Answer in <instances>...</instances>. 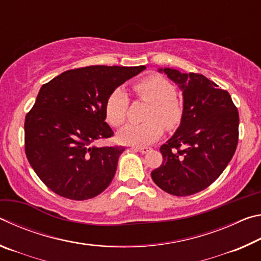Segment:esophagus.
I'll use <instances>...</instances> for the list:
<instances>
[{
    "label": "esophagus",
    "instance_id": "34e87169",
    "mask_svg": "<svg viewBox=\"0 0 261 261\" xmlns=\"http://www.w3.org/2000/svg\"><path fill=\"white\" fill-rule=\"evenodd\" d=\"M132 149L136 152H140L141 154H145L151 151V148L149 147H141V146H132Z\"/></svg>",
    "mask_w": 261,
    "mask_h": 261
}]
</instances>
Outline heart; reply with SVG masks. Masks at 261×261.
Returning a JSON list of instances; mask_svg holds the SVG:
<instances>
[{
  "instance_id": "obj_1",
  "label": "heart",
  "mask_w": 261,
  "mask_h": 261,
  "mask_svg": "<svg viewBox=\"0 0 261 261\" xmlns=\"http://www.w3.org/2000/svg\"><path fill=\"white\" fill-rule=\"evenodd\" d=\"M136 95L151 103L146 120L141 124H127L118 132L121 143L145 146L154 143L166 129H175L182 120L183 108L176 99L175 86L166 78L152 74L137 81L134 86ZM129 110V96L123 88H116L106 101L105 112L109 124L121 126L125 122Z\"/></svg>"
}]
</instances>
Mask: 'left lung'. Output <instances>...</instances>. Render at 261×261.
<instances>
[{
  "label": "left lung",
  "instance_id": "obj_1",
  "mask_svg": "<svg viewBox=\"0 0 261 261\" xmlns=\"http://www.w3.org/2000/svg\"><path fill=\"white\" fill-rule=\"evenodd\" d=\"M183 92V115L174 136L160 147L163 161L151 176L173 196L200 192L226 169L238 143L240 116L230 94L199 73L159 69Z\"/></svg>",
  "mask_w": 261,
  "mask_h": 261
}]
</instances>
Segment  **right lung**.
<instances>
[{"mask_svg":"<svg viewBox=\"0 0 261 261\" xmlns=\"http://www.w3.org/2000/svg\"><path fill=\"white\" fill-rule=\"evenodd\" d=\"M145 69L92 65L68 70L41 86L25 117V153L53 192L86 200L112 183L124 147L93 143L114 135L105 122L109 94Z\"/></svg>","mask_w":261,"mask_h":261,"instance_id":"add662e5","label":"right lung"}]
</instances>
